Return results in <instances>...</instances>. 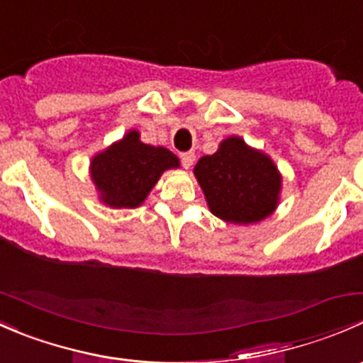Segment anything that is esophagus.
Listing matches in <instances>:
<instances>
[{
    "mask_svg": "<svg viewBox=\"0 0 363 363\" xmlns=\"http://www.w3.org/2000/svg\"><path fill=\"white\" fill-rule=\"evenodd\" d=\"M181 161H182V167L189 168L193 164V161H195V152H193V151L181 152Z\"/></svg>",
    "mask_w": 363,
    "mask_h": 363,
    "instance_id": "34e87169",
    "label": "esophagus"
}]
</instances>
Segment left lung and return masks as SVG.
Instances as JSON below:
<instances>
[{"label":"left lung","instance_id":"obj_1","mask_svg":"<svg viewBox=\"0 0 363 363\" xmlns=\"http://www.w3.org/2000/svg\"><path fill=\"white\" fill-rule=\"evenodd\" d=\"M195 175L212 214L228 223L262 221L277 205L281 177L276 164L239 137L226 138L218 152L200 158Z\"/></svg>","mask_w":363,"mask_h":363}]
</instances>
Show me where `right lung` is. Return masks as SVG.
I'll use <instances>...</instances> for the list:
<instances>
[{
  "mask_svg": "<svg viewBox=\"0 0 363 363\" xmlns=\"http://www.w3.org/2000/svg\"><path fill=\"white\" fill-rule=\"evenodd\" d=\"M175 167L177 156L164 147L142 144L138 131H130L93 160L91 175L105 203L133 208L144 202L160 175Z\"/></svg>",
  "mask_w": 363,
  "mask_h": 363,
  "instance_id": "right-lung-1",
  "label": "right lung"
}]
</instances>
